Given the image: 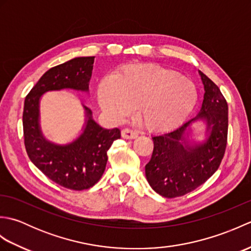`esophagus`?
Listing matches in <instances>:
<instances>
[{
  "mask_svg": "<svg viewBox=\"0 0 251 251\" xmlns=\"http://www.w3.org/2000/svg\"><path fill=\"white\" fill-rule=\"evenodd\" d=\"M122 137L125 138V139H135L138 137V132L136 130L125 128L122 130Z\"/></svg>",
  "mask_w": 251,
  "mask_h": 251,
  "instance_id": "esophagus-1",
  "label": "esophagus"
}]
</instances>
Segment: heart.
<instances>
[{
  "label": "heart",
  "instance_id": "heart-1",
  "mask_svg": "<svg viewBox=\"0 0 251 251\" xmlns=\"http://www.w3.org/2000/svg\"><path fill=\"white\" fill-rule=\"evenodd\" d=\"M199 99L195 84L177 71L155 65H134L98 86V100L116 120L138 108V119L152 131L172 129L193 111Z\"/></svg>",
  "mask_w": 251,
  "mask_h": 251
}]
</instances>
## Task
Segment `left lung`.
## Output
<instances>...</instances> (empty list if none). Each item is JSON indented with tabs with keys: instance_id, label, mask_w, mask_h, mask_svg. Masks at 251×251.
Returning <instances> with one entry per match:
<instances>
[{
	"instance_id": "obj_1",
	"label": "left lung",
	"mask_w": 251,
	"mask_h": 251,
	"mask_svg": "<svg viewBox=\"0 0 251 251\" xmlns=\"http://www.w3.org/2000/svg\"><path fill=\"white\" fill-rule=\"evenodd\" d=\"M204 84V100L194 119L172 131L152 137V157L146 165L151 188L164 197L174 199L190 193L205 183L219 168L227 140V103L219 87L199 71ZM206 122V139L197 144L187 137L190 126Z\"/></svg>"
}]
</instances>
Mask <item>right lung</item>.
I'll return each mask as SVG.
<instances>
[{
  "label": "right lung",
  "mask_w": 251,
  "mask_h": 251,
  "mask_svg": "<svg viewBox=\"0 0 251 251\" xmlns=\"http://www.w3.org/2000/svg\"><path fill=\"white\" fill-rule=\"evenodd\" d=\"M95 57H76L50 69L39 79L25 99L23 125L25 146L35 166L63 188L82 191L92 188L104 173L108 150L121 138L119 128H102L85 109L82 134L68 145H56L44 137L40 126V100L51 90L73 89L88 92Z\"/></svg>",
  "instance_id": "obj_1"
}]
</instances>
